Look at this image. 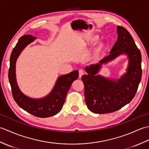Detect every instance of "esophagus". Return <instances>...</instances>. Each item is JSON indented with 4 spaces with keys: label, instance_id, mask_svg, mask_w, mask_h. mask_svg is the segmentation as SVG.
Returning a JSON list of instances; mask_svg holds the SVG:
<instances>
[{
    "label": "esophagus",
    "instance_id": "34e87169",
    "mask_svg": "<svg viewBox=\"0 0 149 149\" xmlns=\"http://www.w3.org/2000/svg\"><path fill=\"white\" fill-rule=\"evenodd\" d=\"M84 74V71L83 69H79V77L81 78Z\"/></svg>",
    "mask_w": 149,
    "mask_h": 149
}]
</instances>
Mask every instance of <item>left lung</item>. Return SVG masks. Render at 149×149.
I'll use <instances>...</instances> for the list:
<instances>
[{"label":"left lung","mask_w":149,"mask_h":149,"mask_svg":"<svg viewBox=\"0 0 149 149\" xmlns=\"http://www.w3.org/2000/svg\"><path fill=\"white\" fill-rule=\"evenodd\" d=\"M116 29L118 39L110 54L100 60L99 64L86 67L88 74L81 77L86 106L93 113H108L121 109L134 97L141 79L140 49L127 29L122 26H118ZM123 53H127L130 59L128 72L123 77L115 81L95 75L102 64Z\"/></svg>","instance_id":"obj_1"}]
</instances>
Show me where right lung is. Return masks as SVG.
I'll return each mask as SVG.
<instances>
[{
	"instance_id": "right-lung-1",
	"label": "right lung",
	"mask_w": 149,
	"mask_h": 149,
	"mask_svg": "<svg viewBox=\"0 0 149 149\" xmlns=\"http://www.w3.org/2000/svg\"><path fill=\"white\" fill-rule=\"evenodd\" d=\"M35 38V37L31 34H26L18 40L10 56L8 78L13 97L18 105L31 115L40 118H47L56 115L61 111L72 83L78 78L79 72L74 70L60 76L52 92L43 99H33L24 95L19 90L16 82L15 63L22 50Z\"/></svg>"
}]
</instances>
